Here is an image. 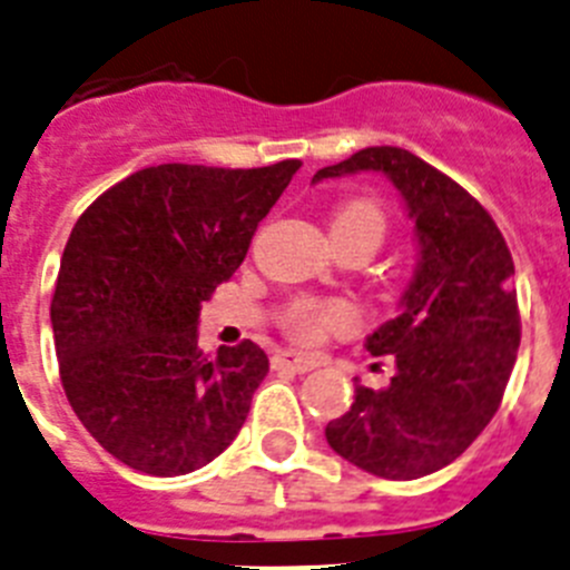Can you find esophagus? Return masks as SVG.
I'll return each instance as SVG.
<instances>
[{
    "label": "esophagus",
    "instance_id": "1",
    "mask_svg": "<svg viewBox=\"0 0 570 570\" xmlns=\"http://www.w3.org/2000/svg\"><path fill=\"white\" fill-rule=\"evenodd\" d=\"M275 368H289V372H297V374H304V372H312V368L317 366L315 357H306V355H297V352H278L275 355Z\"/></svg>",
    "mask_w": 570,
    "mask_h": 570
}]
</instances>
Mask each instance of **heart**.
<instances>
[{
  "label": "heart",
  "mask_w": 570,
  "mask_h": 570,
  "mask_svg": "<svg viewBox=\"0 0 570 570\" xmlns=\"http://www.w3.org/2000/svg\"><path fill=\"white\" fill-rule=\"evenodd\" d=\"M332 229H357V233L372 235L377 244L386 229V218H383L381 207L372 202H348L335 213ZM355 323V309L343 301H297L286 315V330L297 337V341L312 343L326 332L348 330Z\"/></svg>",
  "instance_id": "obj_1"
}]
</instances>
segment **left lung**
<instances>
[{
	"label": "left lung",
	"mask_w": 570,
	"mask_h": 570,
	"mask_svg": "<svg viewBox=\"0 0 570 570\" xmlns=\"http://www.w3.org/2000/svg\"><path fill=\"white\" fill-rule=\"evenodd\" d=\"M361 170L400 189L420 258L397 317L366 341L392 355V381L355 386L326 443L368 474L417 480L458 460L500 409L520 346L514 261L483 204L409 150L366 147L312 181Z\"/></svg>",
	"instance_id": "8db88e82"
}]
</instances>
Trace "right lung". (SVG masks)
<instances>
[{
    "mask_svg": "<svg viewBox=\"0 0 570 570\" xmlns=\"http://www.w3.org/2000/svg\"><path fill=\"white\" fill-rule=\"evenodd\" d=\"M301 161L158 164L81 213L50 301L61 386L96 443L145 474L202 469L235 440L269 372L253 341L198 348V312L247 258Z\"/></svg>",
    "mask_w": 570,
    "mask_h": 570,
    "instance_id": "obj_1",
    "label": "right lung"
}]
</instances>
